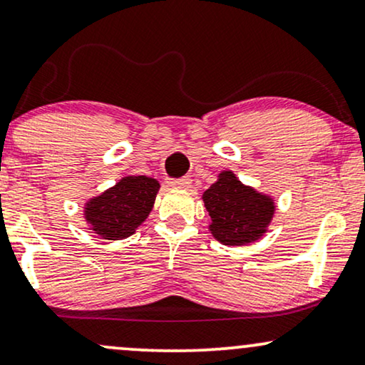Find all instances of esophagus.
<instances>
[{
  "label": "esophagus",
  "mask_w": 365,
  "mask_h": 365,
  "mask_svg": "<svg viewBox=\"0 0 365 365\" xmlns=\"http://www.w3.org/2000/svg\"><path fill=\"white\" fill-rule=\"evenodd\" d=\"M168 185L173 187V188H183V190H188V188L192 187V180L188 177L175 178V180H170Z\"/></svg>",
  "instance_id": "obj_1"
}]
</instances>
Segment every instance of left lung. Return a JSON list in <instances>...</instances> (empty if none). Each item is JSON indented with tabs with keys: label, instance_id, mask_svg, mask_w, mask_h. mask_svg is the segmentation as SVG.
<instances>
[{
	"label": "left lung",
	"instance_id": "8db88e82",
	"mask_svg": "<svg viewBox=\"0 0 365 365\" xmlns=\"http://www.w3.org/2000/svg\"><path fill=\"white\" fill-rule=\"evenodd\" d=\"M210 215V234L224 246H247L267 232L276 204L267 193L244 185L230 170H224L217 182L202 195Z\"/></svg>",
	"mask_w": 365,
	"mask_h": 365
}]
</instances>
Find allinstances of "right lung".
Returning <instances> with one entry per match:
<instances>
[{"mask_svg": "<svg viewBox=\"0 0 365 365\" xmlns=\"http://www.w3.org/2000/svg\"><path fill=\"white\" fill-rule=\"evenodd\" d=\"M160 183L146 175H128L116 185L84 204V219L91 230L108 241H121L136 232L148 219Z\"/></svg>", "mask_w": 365, "mask_h": 365, "instance_id": "1", "label": "right lung"}]
</instances>
